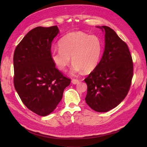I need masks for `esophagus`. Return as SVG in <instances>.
Here are the masks:
<instances>
[{"instance_id":"1","label":"esophagus","mask_w":147,"mask_h":147,"mask_svg":"<svg viewBox=\"0 0 147 147\" xmlns=\"http://www.w3.org/2000/svg\"><path fill=\"white\" fill-rule=\"evenodd\" d=\"M79 82H80V81L78 80H76V79H73L71 81V83L74 84V85H76V84L79 83Z\"/></svg>"}]
</instances>
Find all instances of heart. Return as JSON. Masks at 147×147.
<instances>
[{"mask_svg":"<svg viewBox=\"0 0 147 147\" xmlns=\"http://www.w3.org/2000/svg\"><path fill=\"white\" fill-rule=\"evenodd\" d=\"M59 49H52L50 55L59 70L64 71L71 61L73 62L70 74L74 76L83 71L91 72L100 60L103 45L100 38L82 32L67 33L59 42Z\"/></svg>","mask_w":147,"mask_h":147,"instance_id":"b5f03b06","label":"heart"}]
</instances>
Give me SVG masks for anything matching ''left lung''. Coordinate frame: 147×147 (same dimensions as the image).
<instances>
[{
  "label": "left lung",
  "instance_id": "8db88e82",
  "mask_svg": "<svg viewBox=\"0 0 147 147\" xmlns=\"http://www.w3.org/2000/svg\"><path fill=\"white\" fill-rule=\"evenodd\" d=\"M105 33V48L100 61L85 79L86 104L98 112L115 108L126 97L133 74L128 47L107 26H96Z\"/></svg>",
  "mask_w": 147,
  "mask_h": 147
}]
</instances>
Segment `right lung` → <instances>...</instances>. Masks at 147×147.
I'll use <instances>...</instances> for the list:
<instances>
[{"mask_svg": "<svg viewBox=\"0 0 147 147\" xmlns=\"http://www.w3.org/2000/svg\"><path fill=\"white\" fill-rule=\"evenodd\" d=\"M57 26L35 28L15 49L14 85L23 104L30 111L45 116L54 111L71 80L55 68L50 55Z\"/></svg>", "mask_w": 147, "mask_h": 147, "instance_id": "right-lung-1", "label": "right lung"}]
</instances>
